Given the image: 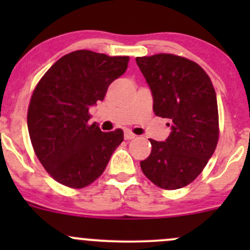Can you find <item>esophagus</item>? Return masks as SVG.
<instances>
[{
  "label": "esophagus",
  "instance_id": "34e87169",
  "mask_svg": "<svg viewBox=\"0 0 250 250\" xmlns=\"http://www.w3.org/2000/svg\"><path fill=\"white\" fill-rule=\"evenodd\" d=\"M135 137H137V135L133 134V133L129 132V130H127V132H125V140H132V139H134Z\"/></svg>",
  "mask_w": 250,
  "mask_h": 250
}]
</instances>
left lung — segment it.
Masks as SVG:
<instances>
[{"label":"left lung","mask_w":250,"mask_h":250,"mask_svg":"<svg viewBox=\"0 0 250 250\" xmlns=\"http://www.w3.org/2000/svg\"><path fill=\"white\" fill-rule=\"evenodd\" d=\"M135 60L150 87L155 115L172 121L167 139H150L152 150L140 162L141 170L160 188H181L200 175L215 151V90L202 67L185 58L156 54Z\"/></svg>","instance_id":"obj_1"}]
</instances>
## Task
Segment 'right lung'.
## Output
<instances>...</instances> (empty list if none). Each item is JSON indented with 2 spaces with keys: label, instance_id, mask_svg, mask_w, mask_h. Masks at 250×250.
<instances>
[{
  "label": "right lung",
  "instance_id": "obj_1",
  "mask_svg": "<svg viewBox=\"0 0 250 250\" xmlns=\"http://www.w3.org/2000/svg\"><path fill=\"white\" fill-rule=\"evenodd\" d=\"M128 62L129 57L76 50L54 62L35 88L27 111L30 139L58 183L74 188L92 184L123 141L122 129L105 133L95 122L88 125V110L104 100Z\"/></svg>",
  "mask_w": 250,
  "mask_h": 250
}]
</instances>
